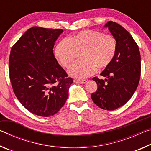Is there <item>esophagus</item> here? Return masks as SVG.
Listing matches in <instances>:
<instances>
[{"label":"esophagus","mask_w":151,"mask_h":151,"mask_svg":"<svg viewBox=\"0 0 151 151\" xmlns=\"http://www.w3.org/2000/svg\"><path fill=\"white\" fill-rule=\"evenodd\" d=\"M74 82H75V83H80V84H85L86 83V80H78V79H75L74 80Z\"/></svg>","instance_id":"esophagus-1"}]
</instances>
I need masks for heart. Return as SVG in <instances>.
Here are the masks:
<instances>
[{
	"instance_id": "obj_1",
	"label": "heart",
	"mask_w": 151,
	"mask_h": 151,
	"mask_svg": "<svg viewBox=\"0 0 151 151\" xmlns=\"http://www.w3.org/2000/svg\"><path fill=\"white\" fill-rule=\"evenodd\" d=\"M117 47L115 37L99 30H83L69 39H64L55 48V56L64 67H69L78 52L83 59L75 62L68 70L70 76L85 78L96 72L97 66L104 68L113 60Z\"/></svg>"
}]
</instances>
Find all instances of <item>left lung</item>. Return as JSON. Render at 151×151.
<instances>
[{
  "label": "left lung",
  "instance_id": "1",
  "mask_svg": "<svg viewBox=\"0 0 151 151\" xmlns=\"http://www.w3.org/2000/svg\"><path fill=\"white\" fill-rule=\"evenodd\" d=\"M104 27L115 37L116 51L111 63L101 74L106 78H93L98 88L91 99L102 109L113 111L126 104L139 85L140 55L137 42L121 25L109 21Z\"/></svg>",
  "mask_w": 151,
  "mask_h": 151
}]
</instances>
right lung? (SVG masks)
Wrapping results in <instances>:
<instances>
[{"instance_id":"right-lung-1","label":"right lung","mask_w":151,"mask_h":151,"mask_svg":"<svg viewBox=\"0 0 151 151\" xmlns=\"http://www.w3.org/2000/svg\"><path fill=\"white\" fill-rule=\"evenodd\" d=\"M63 29L30 28L12 46L9 76L24 108L36 115H54L65 104L73 79L55 58L53 47Z\"/></svg>"}]
</instances>
